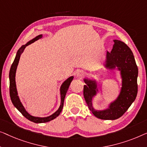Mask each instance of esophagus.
<instances>
[{
    "label": "esophagus",
    "mask_w": 147,
    "mask_h": 147,
    "mask_svg": "<svg viewBox=\"0 0 147 147\" xmlns=\"http://www.w3.org/2000/svg\"><path fill=\"white\" fill-rule=\"evenodd\" d=\"M84 75V73L82 71H78L76 73V77H81Z\"/></svg>",
    "instance_id": "obj_1"
}]
</instances>
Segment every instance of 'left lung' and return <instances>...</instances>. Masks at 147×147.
Listing matches in <instances>:
<instances>
[{
    "mask_svg": "<svg viewBox=\"0 0 147 147\" xmlns=\"http://www.w3.org/2000/svg\"><path fill=\"white\" fill-rule=\"evenodd\" d=\"M115 44L111 53H107V67L114 69L117 66L121 71L123 87L118 98L109 109L96 111L92 106V98L96 94L95 82L84 79L86 85L84 86L83 94L90 111L95 117L102 120H115L122 117L135 100L138 92V67L131 49L119 40H114Z\"/></svg>",
    "mask_w": 147,
    "mask_h": 147,
    "instance_id": "obj_1",
    "label": "left lung"
}]
</instances>
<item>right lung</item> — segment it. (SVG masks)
Here are the masks:
<instances>
[{"label":"right lung","instance_id":"right-lung-1","mask_svg":"<svg viewBox=\"0 0 147 147\" xmlns=\"http://www.w3.org/2000/svg\"><path fill=\"white\" fill-rule=\"evenodd\" d=\"M42 34L38 35V36L35 37L34 38L32 39V40H30L29 42L26 43L25 45H23V46L20 47L19 50L18 51L17 53H16V57L14 60V62L12 64L11 69H10V72H9V80H10L9 91H10V96H11V99L12 104H13L14 106L15 107L20 113H21V114L23 115L24 117L26 118L28 120H29V121L35 123H47V122L51 121H52V120L55 119V118H57L58 116L61 114V111L63 110V108L64 100H65L66 94H67V90L69 89L70 84H71V82L73 79V76H71V77H69L67 80H65V81L63 82V84H62L61 87V106H60L59 109H58V111H56L54 114L47 117L40 118V117H33V116H31L26 112V110L24 108L23 105H22V103L20 102V99L18 96L17 90H16V82H15V74H16V68H17V65L18 64V61H19L20 55H21V54L23 53L25 47L26 46H28V45L32 44V42H34V41H36L37 40H38V39H40V38H42Z\"/></svg>","mask_w":147,"mask_h":147}]
</instances>
